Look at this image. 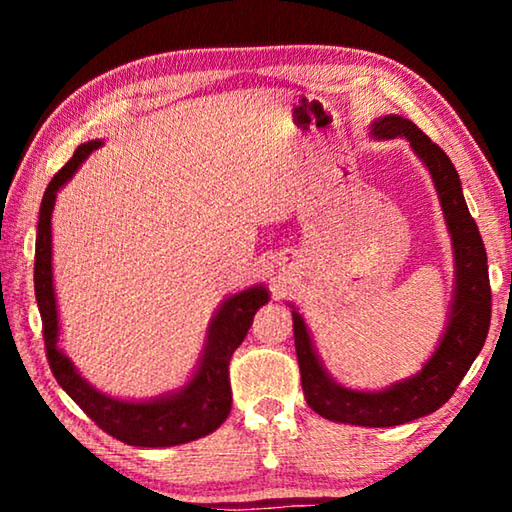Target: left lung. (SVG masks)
Here are the masks:
<instances>
[{
	"label": "left lung",
	"mask_w": 512,
	"mask_h": 512,
	"mask_svg": "<svg viewBox=\"0 0 512 512\" xmlns=\"http://www.w3.org/2000/svg\"><path fill=\"white\" fill-rule=\"evenodd\" d=\"M372 135L388 140L406 137L436 183L456 255V289L447 329L438 350L418 375L397 381L391 388L377 393L350 391L327 375L311 345L305 320L296 311H293V336H296L302 391L311 409L334 422L359 424V427H397L438 411L454 395L488 336L492 291L483 239L467 210L461 180L447 153L433 144L413 121L397 115L375 121Z\"/></svg>",
	"instance_id": "8db88e82"
}]
</instances>
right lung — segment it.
Wrapping results in <instances>:
<instances>
[{"mask_svg": "<svg viewBox=\"0 0 512 512\" xmlns=\"http://www.w3.org/2000/svg\"><path fill=\"white\" fill-rule=\"evenodd\" d=\"M101 142L81 144L63 169H60L42 196L38 237H36V300L42 318V339H45L49 368L63 391L81 406L90 420L108 436L135 447H173L189 440L203 438L221 427L232 409L230 359L253 325L255 311L266 305L264 287H253L228 298L216 311L207 334L205 354L194 379L180 393L164 395L151 402H121L92 388L74 370L63 352L58 350V311L54 296V275H51V210L56 192L63 187L81 162L99 149Z\"/></svg>", "mask_w": 512, "mask_h": 512, "instance_id": "obj_1", "label": "right lung"}]
</instances>
